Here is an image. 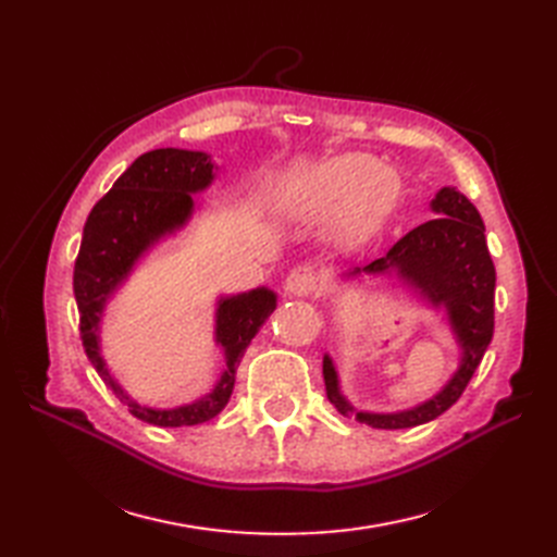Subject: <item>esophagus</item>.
<instances>
[{
  "label": "esophagus",
  "mask_w": 557,
  "mask_h": 557,
  "mask_svg": "<svg viewBox=\"0 0 557 557\" xmlns=\"http://www.w3.org/2000/svg\"><path fill=\"white\" fill-rule=\"evenodd\" d=\"M285 290L297 297H309L320 290V274L311 264H299L285 278Z\"/></svg>",
  "instance_id": "obj_1"
}]
</instances>
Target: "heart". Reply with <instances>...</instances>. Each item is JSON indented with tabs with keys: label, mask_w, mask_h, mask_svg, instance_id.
<instances>
[{
	"label": "heart",
	"mask_w": 557,
	"mask_h": 557,
	"mask_svg": "<svg viewBox=\"0 0 557 557\" xmlns=\"http://www.w3.org/2000/svg\"><path fill=\"white\" fill-rule=\"evenodd\" d=\"M395 195V183L387 172L367 156L336 158L309 178L305 199L313 209H334L350 201L348 221L356 227L374 223Z\"/></svg>",
	"instance_id": "obj_1"
}]
</instances>
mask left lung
<instances>
[{
	"label": "left lung",
	"instance_id": "obj_1",
	"mask_svg": "<svg viewBox=\"0 0 557 557\" xmlns=\"http://www.w3.org/2000/svg\"><path fill=\"white\" fill-rule=\"evenodd\" d=\"M442 213L401 237L383 258L362 272H395L413 283L432 305H444L462 346V364L444 391L420 407L401 413H358L339 395L336 372L325 356L323 376L330 401L344 416L376 430L416 428L448 411L458 401L481 364L495 332V264L485 244V225L471 201L455 188H444L432 199ZM360 272V269H356Z\"/></svg>",
	"mask_w": 557,
	"mask_h": 557
}]
</instances>
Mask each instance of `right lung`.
<instances>
[{"mask_svg": "<svg viewBox=\"0 0 557 557\" xmlns=\"http://www.w3.org/2000/svg\"><path fill=\"white\" fill-rule=\"evenodd\" d=\"M213 178L209 156L197 150L158 148L134 160L113 188L92 207L78 258L74 264V297L81 318V342L95 372L121 397L134 418L158 428H190L207 423L221 413L234 391L237 369L252 336L276 309L272 290H252L223 299L218 307L215 339L225 348L227 369L213 393L188 407L148 409L132 401L107 372L99 358L97 330L107 297L132 269L134 260L160 239L185 223L193 211V195L205 190Z\"/></svg>", "mask_w": 557, "mask_h": 557, "instance_id": "1", "label": "right lung"}]
</instances>
